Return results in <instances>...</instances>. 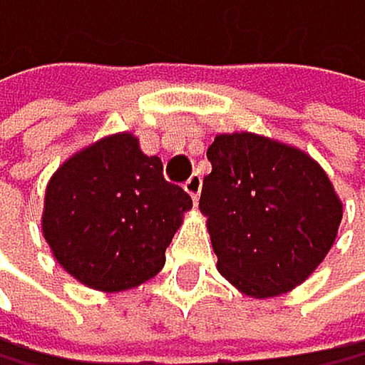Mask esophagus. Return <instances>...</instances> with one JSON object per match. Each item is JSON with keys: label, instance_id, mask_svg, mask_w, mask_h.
I'll return each instance as SVG.
<instances>
[{"label": "esophagus", "instance_id": "esophagus-1", "mask_svg": "<svg viewBox=\"0 0 365 365\" xmlns=\"http://www.w3.org/2000/svg\"><path fill=\"white\" fill-rule=\"evenodd\" d=\"M186 188V193L193 198V203L200 198V188H203V179H200V174H193V177H188V181L184 184Z\"/></svg>", "mask_w": 365, "mask_h": 365}]
</instances>
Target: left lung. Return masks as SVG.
<instances>
[{
    "label": "left lung",
    "instance_id": "obj_1",
    "mask_svg": "<svg viewBox=\"0 0 365 365\" xmlns=\"http://www.w3.org/2000/svg\"><path fill=\"white\" fill-rule=\"evenodd\" d=\"M207 160L200 212L217 270L256 299L304 282L342 222V203L318 162L253 133L217 135Z\"/></svg>",
    "mask_w": 365,
    "mask_h": 365
}]
</instances>
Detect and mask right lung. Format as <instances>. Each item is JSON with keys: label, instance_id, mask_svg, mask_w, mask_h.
<instances>
[{"label": "right lung", "instance_id": "obj_1", "mask_svg": "<svg viewBox=\"0 0 365 365\" xmlns=\"http://www.w3.org/2000/svg\"><path fill=\"white\" fill-rule=\"evenodd\" d=\"M193 200L162 177V160L138 138H102L59 167L45 195L42 232L57 263L78 282L124 292L155 277Z\"/></svg>", "mask_w": 365, "mask_h": 365}]
</instances>
